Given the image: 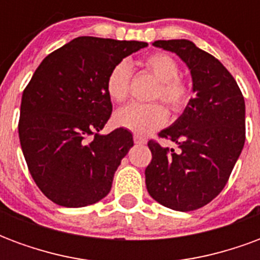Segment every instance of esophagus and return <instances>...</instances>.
<instances>
[{"label": "esophagus", "instance_id": "obj_1", "mask_svg": "<svg viewBox=\"0 0 260 260\" xmlns=\"http://www.w3.org/2000/svg\"><path fill=\"white\" fill-rule=\"evenodd\" d=\"M134 142H135L136 145H145L146 143V139L141 135H134Z\"/></svg>", "mask_w": 260, "mask_h": 260}]
</instances>
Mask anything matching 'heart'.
Returning a JSON list of instances; mask_svg holds the SVG:
<instances>
[{
	"mask_svg": "<svg viewBox=\"0 0 260 260\" xmlns=\"http://www.w3.org/2000/svg\"><path fill=\"white\" fill-rule=\"evenodd\" d=\"M143 68L154 75L158 80L156 97L163 99L170 107L180 111L189 102L191 90L184 79H181L180 67L171 55L153 53L142 61ZM131 67L126 61H119L108 71L106 78V91L113 102H124L129 93ZM169 119V111L161 103L141 104L131 103L114 114V124L118 128L131 131L138 135H149L161 128Z\"/></svg>",
	"mask_w": 260,
	"mask_h": 260,
	"instance_id": "b5f03b06",
	"label": "heart"
}]
</instances>
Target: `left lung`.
Returning <instances> with one entry per match:
<instances>
[{
	"label": "left lung",
	"mask_w": 260,
	"mask_h": 260,
	"mask_svg": "<svg viewBox=\"0 0 260 260\" xmlns=\"http://www.w3.org/2000/svg\"><path fill=\"white\" fill-rule=\"evenodd\" d=\"M154 47L177 54L186 64L195 93L184 113L158 136L180 152L150 141L152 161L145 170L149 195L160 205L191 212L223 191L245 143V102L217 58L189 40H157Z\"/></svg>",
	"instance_id": "8db88e82"
}]
</instances>
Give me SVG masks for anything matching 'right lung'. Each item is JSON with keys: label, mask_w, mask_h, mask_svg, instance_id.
<instances>
[{"label": "right lung", "mask_w": 260, "mask_h": 260, "mask_svg": "<svg viewBox=\"0 0 260 260\" xmlns=\"http://www.w3.org/2000/svg\"><path fill=\"white\" fill-rule=\"evenodd\" d=\"M147 47L135 40L76 37L48 54L22 94L19 141L33 180L50 201L83 207L102 201L134 146L129 131H100L113 111L106 78Z\"/></svg>", "instance_id": "obj_1"}]
</instances>
